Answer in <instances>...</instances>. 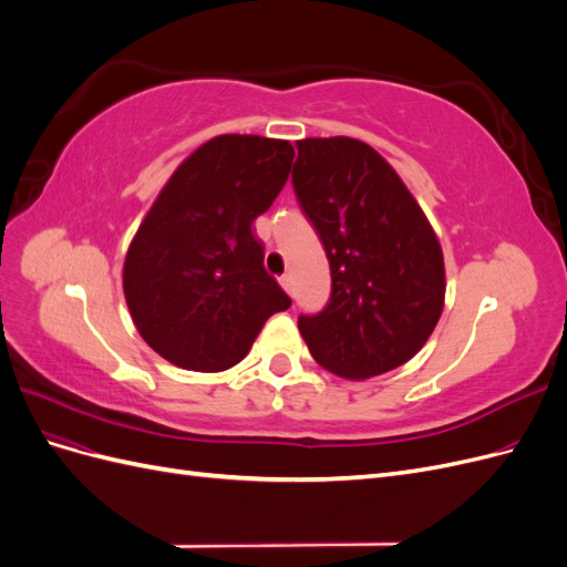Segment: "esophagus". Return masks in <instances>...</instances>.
Here are the masks:
<instances>
[{
	"label": "esophagus",
	"mask_w": 567,
	"mask_h": 567,
	"mask_svg": "<svg viewBox=\"0 0 567 567\" xmlns=\"http://www.w3.org/2000/svg\"><path fill=\"white\" fill-rule=\"evenodd\" d=\"M279 284L284 286V290H286V293H290V296H293V277H290V274H284V277L279 279Z\"/></svg>",
	"instance_id": "esophagus-1"
}]
</instances>
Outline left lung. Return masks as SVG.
I'll return each instance as SVG.
<instances>
[{"instance_id":"1","label":"left lung","mask_w":567,"mask_h":567,"mask_svg":"<svg viewBox=\"0 0 567 567\" xmlns=\"http://www.w3.org/2000/svg\"><path fill=\"white\" fill-rule=\"evenodd\" d=\"M293 192L331 267V296L298 329L317 364L369 379L409 362L431 338L444 302L433 227L398 173L350 136L302 140Z\"/></svg>"}]
</instances>
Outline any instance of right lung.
<instances>
[{"label":"right lung","instance_id":"obj_1","mask_svg":"<svg viewBox=\"0 0 567 567\" xmlns=\"http://www.w3.org/2000/svg\"><path fill=\"white\" fill-rule=\"evenodd\" d=\"M293 146L221 134L169 177L125 257L123 288L136 331L167 362L225 371L290 298L262 260L252 219L284 188Z\"/></svg>","mask_w":567,"mask_h":567}]
</instances>
